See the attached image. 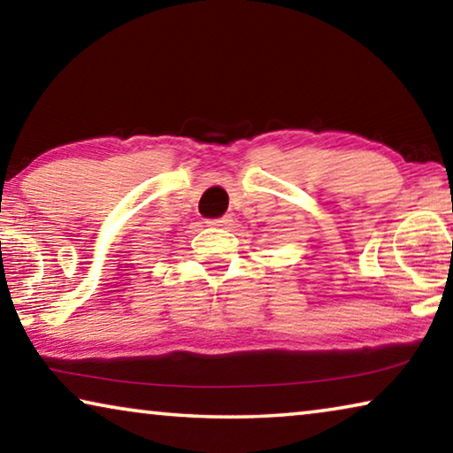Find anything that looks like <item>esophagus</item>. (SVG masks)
Returning <instances> with one entry per match:
<instances>
[{"label":"esophagus","mask_w":453,"mask_h":453,"mask_svg":"<svg viewBox=\"0 0 453 453\" xmlns=\"http://www.w3.org/2000/svg\"><path fill=\"white\" fill-rule=\"evenodd\" d=\"M229 221H232V218H229V215H224V218L209 219L207 224H209V226H215V227H226V226H229Z\"/></svg>","instance_id":"esophagus-1"}]
</instances>
